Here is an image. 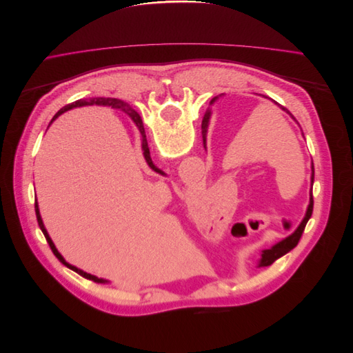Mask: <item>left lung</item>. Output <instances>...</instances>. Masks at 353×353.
<instances>
[{
	"label": "left lung",
	"mask_w": 353,
	"mask_h": 353,
	"mask_svg": "<svg viewBox=\"0 0 353 353\" xmlns=\"http://www.w3.org/2000/svg\"><path fill=\"white\" fill-rule=\"evenodd\" d=\"M265 97V95H263ZM268 99V97H266ZM212 101H215V99H213ZM210 101V103H212ZM275 104H279L275 101ZM280 105V104H279ZM280 108L287 112L285 108H283V105H280ZM288 113V112H287ZM208 122H209V112H206L205 117H203V122H201V134H203V144H206V128H208ZM311 183L314 185V163H312V176H311ZM309 206H307V210H306V215L303 218V221L301 222V225L297 227V230L292 234V236H288L287 239H284L283 241L276 243L275 245H272L271 249H266V250H262V258H261V262H259V266H270L272 265L276 259L281 258V256H284L285 253L290 252L292 249H294L299 240H301L302 237V232L306 227V223L309 221V218L312 216V210H314V197H312V188H311V193H309Z\"/></svg>",
	"instance_id": "obj_1"
}]
</instances>
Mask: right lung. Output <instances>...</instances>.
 Masks as SVG:
<instances>
[{"label":"right lung","instance_id":"add662e5","mask_svg":"<svg viewBox=\"0 0 353 353\" xmlns=\"http://www.w3.org/2000/svg\"><path fill=\"white\" fill-rule=\"evenodd\" d=\"M87 104H101V105H112V108H117V109H122L126 114H130V117L131 119L134 121V123L138 126V130H140V132H141V137H143V144H141V147H143V154H144V159H145V162H147V165L150 166L153 170H156V172H159V174H163L162 170H160L157 166H154V163H153V160H152V157H150V150H148V144H147V138H145V132H144V126H143V121H141V117H140V114H138L135 110H132L131 108H128V105H125L123 104V101H121V100H116V99H97V100H90V101H87V100H78V101H74V103H72V104H68V105H65V108L63 109H60L56 114H54V117H52V121L56 119V117H59L61 113H65V112H68V110H70V109H73V108H81V105H87ZM51 121V122H52ZM50 122V123H51ZM35 213H37V219H38V225H39V228H41V231H42V234H44L46 236V240H47V243L50 244V248H51V250H52V253L56 254V258L65 265V266H68L69 270H72V271H74V272H78L79 275H82L83 279H87V280H91V281H94V283H108V280H103V279H99V276H95V275H91V274H88V272H83L82 270H79V268H77V266H73V265H70V263H68L66 261H65V258H63V256L59 253V250L56 249V245H54V243H52V240L50 239V236H48V232H47V230H46V227H44V222H42V219H41V215H39V209H38V201L35 200Z\"/></svg>","mask_w":353,"mask_h":353}]
</instances>
